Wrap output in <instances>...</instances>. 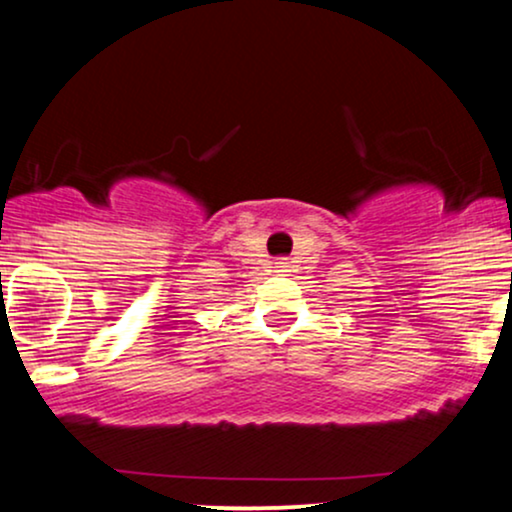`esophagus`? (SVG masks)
<instances>
[{
  "instance_id": "obj_1",
  "label": "esophagus",
  "mask_w": 512,
  "mask_h": 512,
  "mask_svg": "<svg viewBox=\"0 0 512 512\" xmlns=\"http://www.w3.org/2000/svg\"><path fill=\"white\" fill-rule=\"evenodd\" d=\"M274 272L279 276H286L291 272V262L286 257H279V260H274Z\"/></svg>"
}]
</instances>
